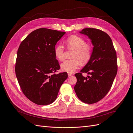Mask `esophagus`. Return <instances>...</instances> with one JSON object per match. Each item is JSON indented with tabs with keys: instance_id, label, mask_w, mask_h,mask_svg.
<instances>
[{
	"instance_id": "esophagus-1",
	"label": "esophagus",
	"mask_w": 133,
	"mask_h": 133,
	"mask_svg": "<svg viewBox=\"0 0 133 133\" xmlns=\"http://www.w3.org/2000/svg\"><path fill=\"white\" fill-rule=\"evenodd\" d=\"M68 76L69 77H70L71 76H72V74H68Z\"/></svg>"
}]
</instances>
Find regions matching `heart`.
Listing matches in <instances>:
<instances>
[{"label":"heart","instance_id":"obj_1","mask_svg":"<svg viewBox=\"0 0 133 133\" xmlns=\"http://www.w3.org/2000/svg\"><path fill=\"white\" fill-rule=\"evenodd\" d=\"M83 38L71 35L68 37L66 44L69 49L74 50L72 58L73 59L64 61L61 65V70L69 74L74 73L79 67L80 62L86 63L90 59L92 55V48L90 45L86 44ZM55 55L59 61H63L64 58V47L62 44H58L55 48Z\"/></svg>","mask_w":133,"mask_h":133}]
</instances>
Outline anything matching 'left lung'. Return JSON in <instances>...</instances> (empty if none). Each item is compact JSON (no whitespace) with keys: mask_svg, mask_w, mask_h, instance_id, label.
<instances>
[{"mask_svg":"<svg viewBox=\"0 0 133 133\" xmlns=\"http://www.w3.org/2000/svg\"><path fill=\"white\" fill-rule=\"evenodd\" d=\"M79 33L88 37L94 47L91 58L81 72L75 74L77 81L74 89L81 101L94 104L103 98L112 86L117 71L116 52L106 32L87 28ZM82 72L90 75L84 77Z\"/></svg>","mask_w":133,"mask_h":133,"instance_id":"obj_1","label":"left lung"}]
</instances>
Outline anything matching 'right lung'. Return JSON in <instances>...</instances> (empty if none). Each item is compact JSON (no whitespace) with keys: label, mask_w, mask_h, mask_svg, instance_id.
Wrapping results in <instances>:
<instances>
[{"label":"right lung","mask_w":133,"mask_h":133,"mask_svg":"<svg viewBox=\"0 0 133 133\" xmlns=\"http://www.w3.org/2000/svg\"><path fill=\"white\" fill-rule=\"evenodd\" d=\"M65 33L47 28L36 29L18 49L15 72L18 83L27 98L37 105L53 103L68 77L66 72L53 74L60 69L55 47Z\"/></svg>","instance_id":"right-lung-1"}]
</instances>
